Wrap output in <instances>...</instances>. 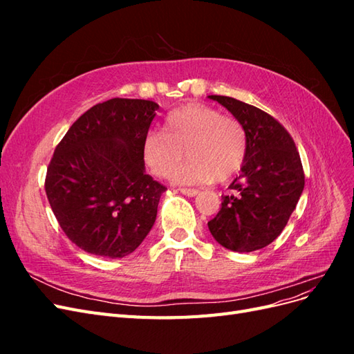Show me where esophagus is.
Wrapping results in <instances>:
<instances>
[{
	"mask_svg": "<svg viewBox=\"0 0 354 354\" xmlns=\"http://www.w3.org/2000/svg\"><path fill=\"white\" fill-rule=\"evenodd\" d=\"M180 192L183 195H186V196H196L199 194L198 189H189V187H181Z\"/></svg>",
	"mask_w": 354,
	"mask_h": 354,
	"instance_id": "esophagus-1",
	"label": "esophagus"
}]
</instances>
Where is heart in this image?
<instances>
[{"mask_svg":"<svg viewBox=\"0 0 354 354\" xmlns=\"http://www.w3.org/2000/svg\"><path fill=\"white\" fill-rule=\"evenodd\" d=\"M183 185L226 181L242 168L248 137L243 124L232 115H223L208 104L192 103L167 118L164 133H147L143 142L145 162L158 177H168Z\"/></svg>","mask_w":354,"mask_h":354,"instance_id":"b5f03b06","label":"heart"}]
</instances>
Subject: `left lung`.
Segmentation results:
<instances>
[{
	"label": "left lung",
	"instance_id": "obj_1",
	"mask_svg": "<svg viewBox=\"0 0 354 354\" xmlns=\"http://www.w3.org/2000/svg\"><path fill=\"white\" fill-rule=\"evenodd\" d=\"M243 124L248 152L232 194L208 229L224 248L251 252L272 243L291 217L304 189L301 158L291 134L272 115L227 95H209Z\"/></svg>",
	"mask_w": 354,
	"mask_h": 354
}]
</instances>
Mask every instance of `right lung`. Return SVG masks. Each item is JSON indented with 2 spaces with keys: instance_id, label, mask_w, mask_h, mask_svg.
Returning a JSON list of instances; mask_svg holds the SVG:
<instances>
[{
  "instance_id": "obj_1",
  "label": "right lung",
  "mask_w": 354,
  "mask_h": 354,
  "mask_svg": "<svg viewBox=\"0 0 354 354\" xmlns=\"http://www.w3.org/2000/svg\"><path fill=\"white\" fill-rule=\"evenodd\" d=\"M158 111L142 99L97 103L56 146L46 194L62 230L85 252L122 259L151 232L167 190L145 173L143 142Z\"/></svg>"
}]
</instances>
